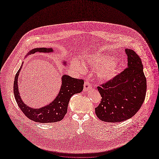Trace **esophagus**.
<instances>
[{"mask_svg":"<svg viewBox=\"0 0 159 159\" xmlns=\"http://www.w3.org/2000/svg\"><path fill=\"white\" fill-rule=\"evenodd\" d=\"M90 89H91V84H90V83L89 81H85L84 86V91L87 92Z\"/></svg>","mask_w":159,"mask_h":159,"instance_id":"34e87169","label":"esophagus"}]
</instances>
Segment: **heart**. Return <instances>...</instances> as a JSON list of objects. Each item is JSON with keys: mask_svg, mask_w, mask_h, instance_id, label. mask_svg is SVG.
<instances>
[{"mask_svg": "<svg viewBox=\"0 0 159 159\" xmlns=\"http://www.w3.org/2000/svg\"><path fill=\"white\" fill-rule=\"evenodd\" d=\"M115 60V57L109 55H97L90 58V62L97 68L104 66L99 71L98 76L101 80L107 81L112 79L118 73L119 63L114 61ZM73 63L79 67H84L82 62L74 61Z\"/></svg>", "mask_w": 159, "mask_h": 159, "instance_id": "1", "label": "heart"}]
</instances>
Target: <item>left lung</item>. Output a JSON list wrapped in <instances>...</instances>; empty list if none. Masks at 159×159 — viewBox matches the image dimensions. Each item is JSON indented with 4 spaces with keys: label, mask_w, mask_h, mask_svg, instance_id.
<instances>
[{
    "label": "left lung",
    "mask_w": 159,
    "mask_h": 159,
    "mask_svg": "<svg viewBox=\"0 0 159 159\" xmlns=\"http://www.w3.org/2000/svg\"><path fill=\"white\" fill-rule=\"evenodd\" d=\"M128 67L106 83L98 87L102 97L95 108L98 118L104 122L118 123L133 117L143 104L147 80L139 56L125 49Z\"/></svg>",
    "instance_id": "obj_1"
}]
</instances>
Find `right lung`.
<instances>
[{"label": "right lung", "instance_id": "add662e5", "mask_svg": "<svg viewBox=\"0 0 159 159\" xmlns=\"http://www.w3.org/2000/svg\"><path fill=\"white\" fill-rule=\"evenodd\" d=\"M53 52L52 48H39L31 50L28 55L34 54L37 52L52 53ZM63 63L64 65H66V61H63ZM22 63L16 74L14 82V94L18 106L26 116L35 122L47 123L61 121L67 112L68 104L70 98L73 95L82 91L84 83V80L82 79L72 78L67 75H63L61 77V85L60 92L56 98L49 104L41 108H32L28 106L22 101L19 93L17 80Z\"/></svg>", "mask_w": 159, "mask_h": 159}]
</instances>
